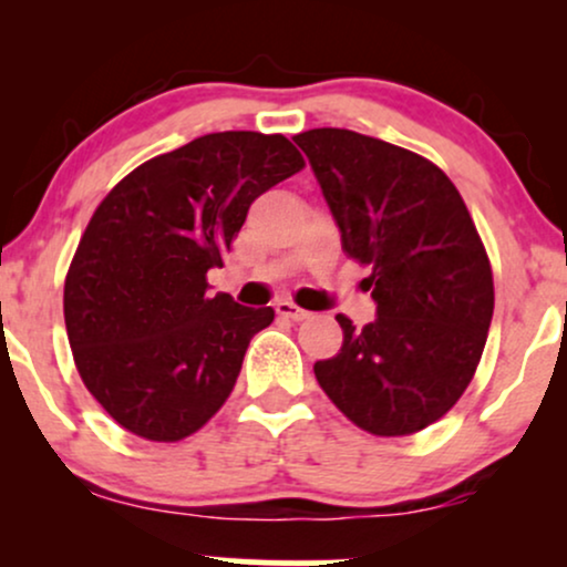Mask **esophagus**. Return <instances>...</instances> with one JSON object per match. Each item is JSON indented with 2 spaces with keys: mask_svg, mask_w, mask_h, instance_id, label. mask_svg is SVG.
Segmentation results:
<instances>
[{
  "mask_svg": "<svg viewBox=\"0 0 567 567\" xmlns=\"http://www.w3.org/2000/svg\"><path fill=\"white\" fill-rule=\"evenodd\" d=\"M275 309H277L279 317H285V320H292V322H301V320H306V317H309V311L301 309V306L290 303V301H279Z\"/></svg>",
  "mask_w": 567,
  "mask_h": 567,
  "instance_id": "obj_1",
  "label": "esophagus"
}]
</instances>
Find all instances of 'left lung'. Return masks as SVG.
<instances>
[{
    "label": "left lung",
    "instance_id": "left-lung-1",
    "mask_svg": "<svg viewBox=\"0 0 567 567\" xmlns=\"http://www.w3.org/2000/svg\"><path fill=\"white\" fill-rule=\"evenodd\" d=\"M309 157L347 256L370 266L375 320L338 315L343 347L315 362L333 405L379 437L426 429L470 386L493 320V271L437 165L354 130L292 138Z\"/></svg>",
    "mask_w": 567,
    "mask_h": 567
}]
</instances>
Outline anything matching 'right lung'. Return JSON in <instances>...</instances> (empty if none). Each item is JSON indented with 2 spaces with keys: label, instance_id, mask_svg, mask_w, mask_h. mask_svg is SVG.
Here are the masks:
<instances>
[{
  "label": "right lung",
  "instance_id": "1",
  "mask_svg": "<svg viewBox=\"0 0 567 567\" xmlns=\"http://www.w3.org/2000/svg\"><path fill=\"white\" fill-rule=\"evenodd\" d=\"M303 167L285 135L226 130L143 162L97 205L63 288L87 392L127 432L178 442L218 413L275 309L207 292L250 205Z\"/></svg>",
  "mask_w": 567,
  "mask_h": 567
}]
</instances>
